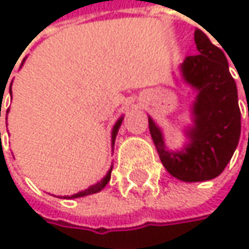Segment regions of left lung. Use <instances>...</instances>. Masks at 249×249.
I'll use <instances>...</instances> for the list:
<instances>
[{
    "instance_id": "8db88e82",
    "label": "left lung",
    "mask_w": 249,
    "mask_h": 249,
    "mask_svg": "<svg viewBox=\"0 0 249 249\" xmlns=\"http://www.w3.org/2000/svg\"><path fill=\"white\" fill-rule=\"evenodd\" d=\"M195 43L199 54L187 56L178 66L183 80L196 90L183 148L169 150L161 128L148 117L150 134L163 166L173 177L189 183L206 181L222 173L241 135L238 90L225 53L199 28Z\"/></svg>"
}]
</instances>
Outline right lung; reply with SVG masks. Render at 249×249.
Masks as SVG:
<instances>
[{"mask_svg":"<svg viewBox=\"0 0 249 249\" xmlns=\"http://www.w3.org/2000/svg\"><path fill=\"white\" fill-rule=\"evenodd\" d=\"M10 93H11V88H10ZM11 99H13V96H11ZM8 111H10V109H7V114H8ZM0 112H1V105H0ZM123 120H124V117H121V118H120V120L115 123L114 128H112V134H111L112 151H114L115 138H117V134H118V129H120V126H121V124H123ZM111 172H112V166H111V169L108 170L107 176H105V177H104L101 181H98V183H95V184L89 186L88 189H85V190H82V192H77V193H75V195H71V196H63L62 199H76V197H83V196H88V195H93V193H98V192H101V190H102V189H104V187L108 184V181H109V178H111Z\"/></svg>","mask_w":249,"mask_h":249,"instance_id":"add662e5","label":"right lung"}]
</instances>
